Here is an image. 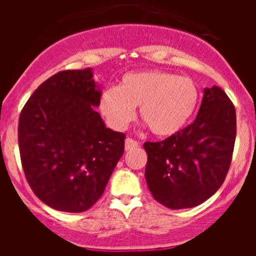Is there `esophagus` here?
Instances as JSON below:
<instances>
[{"label": "esophagus", "mask_w": 256, "mask_h": 256, "mask_svg": "<svg viewBox=\"0 0 256 256\" xmlns=\"http://www.w3.org/2000/svg\"><path fill=\"white\" fill-rule=\"evenodd\" d=\"M138 146H140V144L136 141V140L130 138V137H128V138H126V151H130V150H133V148H137Z\"/></svg>", "instance_id": "1"}]
</instances>
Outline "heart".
Here are the masks:
<instances>
[{"label": "heart", "instance_id": "b5f03b06", "mask_svg": "<svg viewBox=\"0 0 256 256\" xmlns=\"http://www.w3.org/2000/svg\"><path fill=\"white\" fill-rule=\"evenodd\" d=\"M200 98L198 87L188 76L164 70H146L123 76L118 87L104 90L98 108L116 130L126 128L138 108L140 118L156 136L180 132L191 119Z\"/></svg>", "mask_w": 256, "mask_h": 256}]
</instances>
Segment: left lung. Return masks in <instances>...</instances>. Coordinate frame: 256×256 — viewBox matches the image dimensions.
<instances>
[{
  "instance_id": "1",
  "label": "left lung",
  "mask_w": 256,
  "mask_h": 256,
  "mask_svg": "<svg viewBox=\"0 0 256 256\" xmlns=\"http://www.w3.org/2000/svg\"><path fill=\"white\" fill-rule=\"evenodd\" d=\"M236 140V110L222 88H205L200 110L186 128L159 142H144L146 182L169 209L202 204L223 184Z\"/></svg>"
}]
</instances>
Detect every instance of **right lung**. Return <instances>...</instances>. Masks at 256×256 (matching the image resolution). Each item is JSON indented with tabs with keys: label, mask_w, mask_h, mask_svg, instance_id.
Returning a JSON list of instances; mask_svg holds the SVG:
<instances>
[{
	"label": "right lung",
	"mask_w": 256,
	"mask_h": 256,
	"mask_svg": "<svg viewBox=\"0 0 256 256\" xmlns=\"http://www.w3.org/2000/svg\"><path fill=\"white\" fill-rule=\"evenodd\" d=\"M92 70H62L33 92L19 118L20 159L38 198L82 212L102 196L124 152V133L96 112L101 91Z\"/></svg>",
	"instance_id": "obj_1"
}]
</instances>
